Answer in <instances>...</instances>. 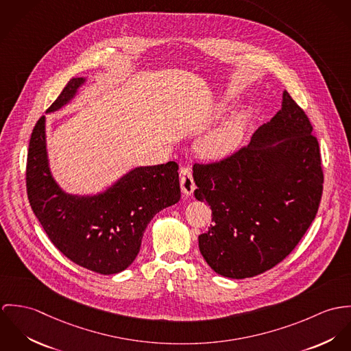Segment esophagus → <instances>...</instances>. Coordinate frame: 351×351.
I'll list each match as a JSON object with an SVG mask.
<instances>
[{
  "label": "esophagus",
  "instance_id": "obj_1",
  "mask_svg": "<svg viewBox=\"0 0 351 351\" xmlns=\"http://www.w3.org/2000/svg\"><path fill=\"white\" fill-rule=\"evenodd\" d=\"M180 186H182V191L184 193V195L189 196L194 193L195 183L193 171L187 165L180 169Z\"/></svg>",
  "mask_w": 351,
  "mask_h": 351
}]
</instances>
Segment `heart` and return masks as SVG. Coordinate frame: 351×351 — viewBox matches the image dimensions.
<instances>
[{"mask_svg":"<svg viewBox=\"0 0 351 351\" xmlns=\"http://www.w3.org/2000/svg\"><path fill=\"white\" fill-rule=\"evenodd\" d=\"M246 128V117L235 116L204 136L199 144L200 154L210 160L232 155L239 147Z\"/></svg>","mask_w":351,"mask_h":351,"instance_id":"heart-1","label":"heart"}]
</instances>
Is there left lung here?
I'll return each instance as SVG.
<instances>
[{"instance_id":"8db88e82","label":"left lung","mask_w":351,"mask_h":351,"mask_svg":"<svg viewBox=\"0 0 351 351\" xmlns=\"http://www.w3.org/2000/svg\"><path fill=\"white\" fill-rule=\"evenodd\" d=\"M195 197L213 223L199 250L214 272L246 278L272 269L311 226L323 193L316 137L304 110L282 93L276 116L247 147L210 164H195Z\"/></svg>"}]
</instances>
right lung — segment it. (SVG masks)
<instances>
[{"mask_svg": "<svg viewBox=\"0 0 351 351\" xmlns=\"http://www.w3.org/2000/svg\"><path fill=\"white\" fill-rule=\"evenodd\" d=\"M83 83L84 78L71 79L47 113L69 104ZM178 169L175 161L138 167L102 194H66L49 171L43 116L29 140L27 194L44 232L69 260L93 272L114 274L137 257L151 219L179 202Z\"/></svg>", "mask_w": 351, "mask_h": 351, "instance_id": "1", "label": "right lung"}]
</instances>
